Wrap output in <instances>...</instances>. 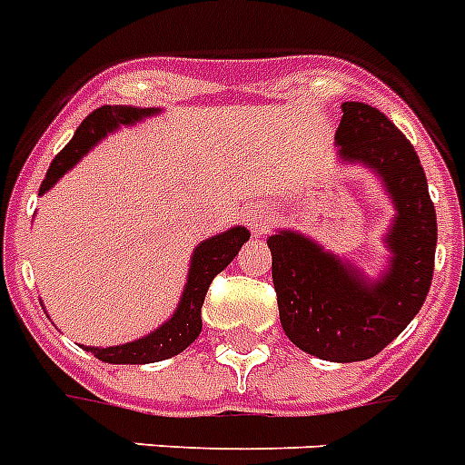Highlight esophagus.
I'll return each instance as SVG.
<instances>
[{"mask_svg": "<svg viewBox=\"0 0 465 465\" xmlns=\"http://www.w3.org/2000/svg\"><path fill=\"white\" fill-rule=\"evenodd\" d=\"M269 224H272V210L269 208H255L248 213V226L255 236L267 232Z\"/></svg>", "mask_w": 465, "mask_h": 465, "instance_id": "34e87169", "label": "esophagus"}]
</instances>
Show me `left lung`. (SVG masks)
Returning <instances> with one entry per match:
<instances>
[{"label": "left lung", "mask_w": 465, "mask_h": 465, "mask_svg": "<svg viewBox=\"0 0 465 465\" xmlns=\"http://www.w3.org/2000/svg\"><path fill=\"white\" fill-rule=\"evenodd\" d=\"M335 143L345 163L376 173L392 198V252L381 279H366L347 260L298 232L269 236L281 326L302 352L326 361L376 357L407 329L430 291L438 217L411 142L369 104L345 101Z\"/></svg>", "instance_id": "left-lung-1"}]
</instances>
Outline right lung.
Wrapping results in <instances>:
<instances>
[{
	"label": "right lung",
	"instance_id": "1",
	"mask_svg": "<svg viewBox=\"0 0 465 465\" xmlns=\"http://www.w3.org/2000/svg\"><path fill=\"white\" fill-rule=\"evenodd\" d=\"M155 113H160V108L101 106L89 113L84 123L77 127L75 136L52 160L49 173H46L45 182L40 186V193H46L52 189L58 179L64 177L70 167H75L82 155L87 153L92 146H96L104 136L123 127V124L130 127L139 120L151 118ZM248 239H251V232L245 226H233V229L220 233V236H213V239L198 243L193 257H191L189 276H186V286L177 310L153 333L143 335L139 341L124 342V345L84 347V350L92 352L96 359H101V361H108V364H153V361H163V359L184 352L186 347L196 341L203 329L201 310L210 283L226 264L232 262L233 257L239 255L241 245Z\"/></svg>",
	"mask_w": 465,
	"mask_h": 465
}]
</instances>
